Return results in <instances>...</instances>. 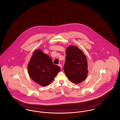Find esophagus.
<instances>
[{
  "mask_svg": "<svg viewBox=\"0 0 120 120\" xmlns=\"http://www.w3.org/2000/svg\"><path fill=\"white\" fill-rule=\"evenodd\" d=\"M58 66L60 67L61 68H62V64H58Z\"/></svg>",
  "mask_w": 120,
  "mask_h": 120,
  "instance_id": "obj_1",
  "label": "esophagus"
}]
</instances>
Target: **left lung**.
<instances>
[{
  "label": "left lung",
  "instance_id": "1",
  "mask_svg": "<svg viewBox=\"0 0 120 120\" xmlns=\"http://www.w3.org/2000/svg\"><path fill=\"white\" fill-rule=\"evenodd\" d=\"M64 71L69 80L78 84L86 79L88 64L86 56L77 46H71L66 50Z\"/></svg>",
  "mask_w": 120,
  "mask_h": 120
}]
</instances>
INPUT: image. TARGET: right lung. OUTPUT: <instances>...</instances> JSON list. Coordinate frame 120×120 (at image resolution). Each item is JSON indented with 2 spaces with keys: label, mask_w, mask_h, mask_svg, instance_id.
I'll return each instance as SVG.
<instances>
[{
  "label": "right lung",
  "mask_w": 120,
  "mask_h": 120,
  "mask_svg": "<svg viewBox=\"0 0 120 120\" xmlns=\"http://www.w3.org/2000/svg\"><path fill=\"white\" fill-rule=\"evenodd\" d=\"M60 70L59 66L53 64L50 57L40 49L34 52L28 65L31 79L43 86L50 84Z\"/></svg>",
  "instance_id": "1"
}]
</instances>
